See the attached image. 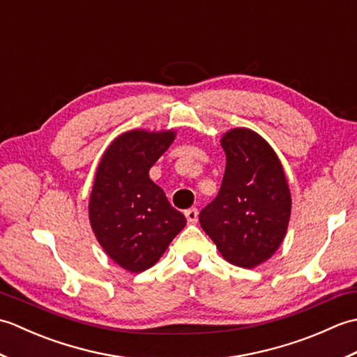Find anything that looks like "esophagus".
Returning a JSON list of instances; mask_svg holds the SVG:
<instances>
[{"label":"esophagus","instance_id":"obj_1","mask_svg":"<svg viewBox=\"0 0 357 357\" xmlns=\"http://www.w3.org/2000/svg\"><path fill=\"white\" fill-rule=\"evenodd\" d=\"M185 218L188 224H196L198 222V210L196 208H188L185 211Z\"/></svg>","mask_w":357,"mask_h":357}]
</instances>
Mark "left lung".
<instances>
[{"label": "left lung", "mask_w": 357, "mask_h": 357, "mask_svg": "<svg viewBox=\"0 0 357 357\" xmlns=\"http://www.w3.org/2000/svg\"><path fill=\"white\" fill-rule=\"evenodd\" d=\"M225 173L215 201L199 213L202 230L227 262L255 268L282 244L291 215V193L276 151L252 128L221 138Z\"/></svg>", "instance_id": "left-lung-1"}]
</instances>
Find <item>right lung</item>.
<instances>
[{
    "instance_id": "obj_1",
    "label": "right lung",
    "mask_w": 357,
    "mask_h": 357,
    "mask_svg": "<svg viewBox=\"0 0 357 357\" xmlns=\"http://www.w3.org/2000/svg\"><path fill=\"white\" fill-rule=\"evenodd\" d=\"M174 138V130L124 132L96 167L90 225L105 255L130 273L153 267L187 222L149 174Z\"/></svg>"
}]
</instances>
